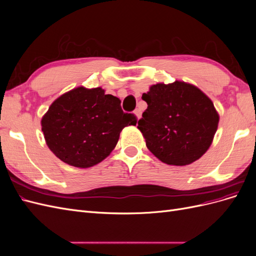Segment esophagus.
<instances>
[{"label": "esophagus", "instance_id": "obj_1", "mask_svg": "<svg viewBox=\"0 0 256 256\" xmlns=\"http://www.w3.org/2000/svg\"><path fill=\"white\" fill-rule=\"evenodd\" d=\"M134 114H136V116L138 118V120L141 118V110L140 109H136V111H134Z\"/></svg>", "mask_w": 256, "mask_h": 256}]
</instances>
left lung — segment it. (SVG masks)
Masks as SVG:
<instances>
[{
	"instance_id": "8db88e82",
	"label": "left lung",
	"mask_w": 256,
	"mask_h": 256,
	"mask_svg": "<svg viewBox=\"0 0 256 256\" xmlns=\"http://www.w3.org/2000/svg\"><path fill=\"white\" fill-rule=\"evenodd\" d=\"M142 99L147 109L138 122L146 146L160 161L187 166L210 146L219 114L196 86L182 81L152 85Z\"/></svg>"
}]
</instances>
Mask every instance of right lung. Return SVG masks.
Instances as JSON below:
<instances>
[{"instance_id":"obj_1","label":"right lung","mask_w":256,"mask_h":256,"mask_svg":"<svg viewBox=\"0 0 256 256\" xmlns=\"http://www.w3.org/2000/svg\"><path fill=\"white\" fill-rule=\"evenodd\" d=\"M136 118L122 110L120 100L102 88H74L60 96L42 120L51 152L65 164L90 168L114 150L120 131Z\"/></svg>"}]
</instances>
